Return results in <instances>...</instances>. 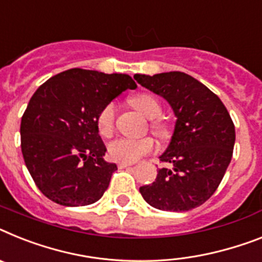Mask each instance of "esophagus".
I'll use <instances>...</instances> for the list:
<instances>
[{"mask_svg": "<svg viewBox=\"0 0 262 262\" xmlns=\"http://www.w3.org/2000/svg\"><path fill=\"white\" fill-rule=\"evenodd\" d=\"M129 166H132L130 162H120V164H118V168H120V169L129 168Z\"/></svg>", "mask_w": 262, "mask_h": 262, "instance_id": "34e87169", "label": "esophagus"}]
</instances>
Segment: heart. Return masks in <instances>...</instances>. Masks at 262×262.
Returning <instances> with one entry per match:
<instances>
[{
    "mask_svg": "<svg viewBox=\"0 0 262 262\" xmlns=\"http://www.w3.org/2000/svg\"><path fill=\"white\" fill-rule=\"evenodd\" d=\"M132 106H135L145 117L157 118L161 114V104L158 102L155 96L149 93H138L130 97ZM114 118H116V105L113 102L105 105L97 116V129L101 136L109 137L113 133ZM151 130L155 132L158 137H165L168 135V126L164 121H151ZM155 149V141L150 137L144 138H127L121 137L112 141L107 145L109 157L118 162H135L148 155Z\"/></svg>",
    "mask_w": 262,
    "mask_h": 262,
    "instance_id": "b5f03b06",
    "label": "heart"
}]
</instances>
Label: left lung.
<instances>
[{"label": "left lung", "instance_id": "obj_1", "mask_svg": "<svg viewBox=\"0 0 262 262\" xmlns=\"http://www.w3.org/2000/svg\"><path fill=\"white\" fill-rule=\"evenodd\" d=\"M141 86L168 101L177 117L170 144L160 156L172 169H158L156 181L140 188L149 205L186 212L202 205L219 188L236 141L234 124L212 90L182 72L136 74Z\"/></svg>", "mask_w": 262, "mask_h": 262}]
</instances>
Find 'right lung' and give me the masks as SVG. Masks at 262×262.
<instances>
[{"label": "right lung", "instance_id": "1", "mask_svg": "<svg viewBox=\"0 0 262 262\" xmlns=\"http://www.w3.org/2000/svg\"><path fill=\"white\" fill-rule=\"evenodd\" d=\"M137 85L130 76L80 68L43 82L21 120V150L37 188L63 206L98 201L117 165L104 160L97 116L105 105Z\"/></svg>", "mask_w": 262, "mask_h": 262}]
</instances>
